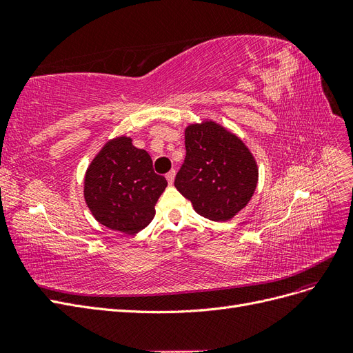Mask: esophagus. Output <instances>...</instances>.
<instances>
[{
  "label": "esophagus",
  "instance_id": "esophagus-1",
  "mask_svg": "<svg viewBox=\"0 0 353 353\" xmlns=\"http://www.w3.org/2000/svg\"><path fill=\"white\" fill-rule=\"evenodd\" d=\"M166 179H168L169 185H172V184H174V179H175V170H174V169L170 170V172H168V174H166Z\"/></svg>",
  "mask_w": 353,
  "mask_h": 353
}]
</instances>
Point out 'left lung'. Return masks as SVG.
<instances>
[{"instance_id": "1", "label": "left lung", "mask_w": 353, "mask_h": 353, "mask_svg": "<svg viewBox=\"0 0 353 353\" xmlns=\"http://www.w3.org/2000/svg\"><path fill=\"white\" fill-rule=\"evenodd\" d=\"M187 156L175 187L199 215L210 221H230L254 194L259 168L237 137L212 119L185 128Z\"/></svg>"}]
</instances>
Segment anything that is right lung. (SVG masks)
Masks as SVG:
<instances>
[{
    "mask_svg": "<svg viewBox=\"0 0 353 353\" xmlns=\"http://www.w3.org/2000/svg\"><path fill=\"white\" fill-rule=\"evenodd\" d=\"M168 185L153 170L152 157L137 148L131 137L105 141L87 168L83 197L101 225L137 234L156 215V203Z\"/></svg>",
    "mask_w": 353,
    "mask_h": 353,
    "instance_id": "right-lung-1",
    "label": "right lung"
}]
</instances>
